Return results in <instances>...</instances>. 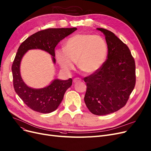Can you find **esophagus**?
I'll list each match as a JSON object with an SVG mask.
<instances>
[{
  "label": "esophagus",
  "mask_w": 151,
  "mask_h": 151,
  "mask_svg": "<svg viewBox=\"0 0 151 151\" xmlns=\"http://www.w3.org/2000/svg\"><path fill=\"white\" fill-rule=\"evenodd\" d=\"M81 81V80L80 78H75L73 80V82L74 83H78V82H80Z\"/></svg>",
  "instance_id": "1"
}]
</instances>
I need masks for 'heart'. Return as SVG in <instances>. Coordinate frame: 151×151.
Masks as SVG:
<instances>
[{
    "label": "heart",
    "instance_id": "1",
    "mask_svg": "<svg viewBox=\"0 0 151 151\" xmlns=\"http://www.w3.org/2000/svg\"><path fill=\"white\" fill-rule=\"evenodd\" d=\"M108 55V45L104 39L88 33L76 34L69 38L64 49H58L55 57L63 70L74 68L75 61L79 69L86 74H93L104 63Z\"/></svg>",
    "mask_w": 151,
    "mask_h": 151
}]
</instances>
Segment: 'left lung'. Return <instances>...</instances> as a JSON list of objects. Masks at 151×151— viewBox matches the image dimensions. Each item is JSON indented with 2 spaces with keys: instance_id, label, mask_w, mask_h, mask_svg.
<instances>
[{
  "instance_id": "1",
  "label": "left lung",
  "mask_w": 151,
  "mask_h": 151,
  "mask_svg": "<svg viewBox=\"0 0 151 151\" xmlns=\"http://www.w3.org/2000/svg\"><path fill=\"white\" fill-rule=\"evenodd\" d=\"M108 45V58L96 72L84 78L86 92L84 100L90 112L106 115L126 105L136 84L134 59L125 43L114 33L102 28Z\"/></svg>"
}]
</instances>
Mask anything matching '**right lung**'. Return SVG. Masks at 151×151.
I'll return each mask as SVG.
<instances>
[{
    "label": "right lung",
    "mask_w": 151,
    "mask_h": 151,
    "mask_svg": "<svg viewBox=\"0 0 151 151\" xmlns=\"http://www.w3.org/2000/svg\"><path fill=\"white\" fill-rule=\"evenodd\" d=\"M76 30V28L73 27L41 30L28 37L20 45L12 66L14 88L20 99L32 110L40 113H50L57 109L65 91L71 86L72 79H55L45 88H30L24 83L20 75V66L22 58L29 50L40 49L51 55L53 62L55 63V47L61 40Z\"/></svg>",
    "instance_id": "right-lung-1"
}]
</instances>
